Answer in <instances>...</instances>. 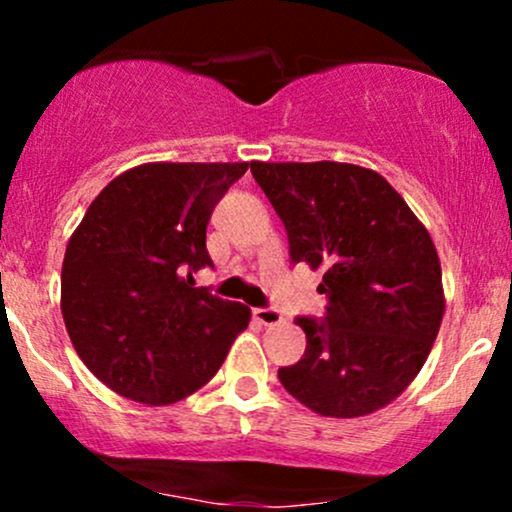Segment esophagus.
<instances>
[{
    "label": "esophagus",
    "instance_id": "1",
    "mask_svg": "<svg viewBox=\"0 0 512 512\" xmlns=\"http://www.w3.org/2000/svg\"><path fill=\"white\" fill-rule=\"evenodd\" d=\"M252 315H255V320L264 327H276L284 322V315H281L276 308H255L252 310Z\"/></svg>",
    "mask_w": 512,
    "mask_h": 512
}]
</instances>
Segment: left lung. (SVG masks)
Segmentation results:
<instances>
[{"label":"left lung","instance_id":"8db88e82","mask_svg":"<svg viewBox=\"0 0 512 512\" xmlns=\"http://www.w3.org/2000/svg\"><path fill=\"white\" fill-rule=\"evenodd\" d=\"M289 233L293 262L322 269L325 322L298 317L305 356L279 368L320 416L387 407L424 368L445 313L436 245L402 195L354 163H250Z\"/></svg>","mask_w":512,"mask_h":512}]
</instances>
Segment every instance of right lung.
Here are the masks:
<instances>
[{
    "label": "right lung",
    "mask_w": 512,
    "mask_h": 512,
    "mask_svg": "<svg viewBox=\"0 0 512 512\" xmlns=\"http://www.w3.org/2000/svg\"><path fill=\"white\" fill-rule=\"evenodd\" d=\"M248 163H142L86 209L62 262L76 354L117 395L166 407L204 387L250 325V308L197 289L207 223Z\"/></svg>",
    "instance_id": "1"
}]
</instances>
